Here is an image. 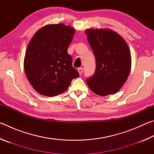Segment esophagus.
<instances>
[{"instance_id":"34e87169","label":"esophagus","mask_w":154,"mask_h":154,"mask_svg":"<svg viewBox=\"0 0 154 154\" xmlns=\"http://www.w3.org/2000/svg\"><path fill=\"white\" fill-rule=\"evenodd\" d=\"M77 71H78V72H79V75H82L83 73V68H82V67L79 68V69H77Z\"/></svg>"}]
</instances>
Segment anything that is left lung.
Segmentation results:
<instances>
[{
	"instance_id": "8db88e82",
	"label": "left lung",
	"mask_w": 154,
	"mask_h": 154,
	"mask_svg": "<svg viewBox=\"0 0 154 154\" xmlns=\"http://www.w3.org/2000/svg\"><path fill=\"white\" fill-rule=\"evenodd\" d=\"M88 40L94 54L96 68L86 83L100 96L116 93L127 80L131 68L128 46L118 34L107 29H88Z\"/></svg>"
}]
</instances>
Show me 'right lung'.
Returning <instances> with one entry per match:
<instances>
[{
    "instance_id": "obj_1",
    "label": "right lung",
    "mask_w": 154,
    "mask_h": 154,
    "mask_svg": "<svg viewBox=\"0 0 154 154\" xmlns=\"http://www.w3.org/2000/svg\"><path fill=\"white\" fill-rule=\"evenodd\" d=\"M74 34L72 27L49 24L31 38L26 51L24 71L31 85L41 94L58 95L79 76L67 52Z\"/></svg>"
}]
</instances>
